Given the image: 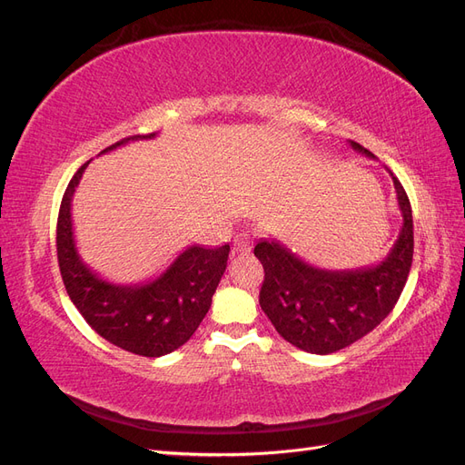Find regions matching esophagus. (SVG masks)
Here are the masks:
<instances>
[{
    "label": "esophagus",
    "mask_w": 465,
    "mask_h": 465,
    "mask_svg": "<svg viewBox=\"0 0 465 465\" xmlns=\"http://www.w3.org/2000/svg\"><path fill=\"white\" fill-rule=\"evenodd\" d=\"M252 250V238L248 234H238L234 238V244H232V252L234 254H248V252Z\"/></svg>",
    "instance_id": "34e87169"
}]
</instances>
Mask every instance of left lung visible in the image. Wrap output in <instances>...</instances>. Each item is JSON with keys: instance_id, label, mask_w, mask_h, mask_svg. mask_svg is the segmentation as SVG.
I'll return each mask as SVG.
<instances>
[{"instance_id": "obj_1", "label": "left lung", "mask_w": 465, "mask_h": 465, "mask_svg": "<svg viewBox=\"0 0 465 465\" xmlns=\"http://www.w3.org/2000/svg\"><path fill=\"white\" fill-rule=\"evenodd\" d=\"M355 151L374 159L362 145ZM403 224L384 262L361 270H320L277 241H260L263 265L260 306L279 335L306 353L330 355L371 333L396 306L413 262L411 203L396 176Z\"/></svg>"}]
</instances>
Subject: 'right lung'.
Masks as SVG:
<instances>
[{
	"mask_svg": "<svg viewBox=\"0 0 465 465\" xmlns=\"http://www.w3.org/2000/svg\"><path fill=\"white\" fill-rule=\"evenodd\" d=\"M149 135L124 137L106 147L108 153ZM91 161L83 164L67 184L60 205L55 246L69 299L89 326L106 341L142 357H163L184 345L205 318L219 281L227 270L231 246H190L149 283L116 285L98 277L77 254L72 200Z\"/></svg>",
	"mask_w": 465,
	"mask_h": 465,
	"instance_id": "add662e5",
	"label": "right lung"
}]
</instances>
